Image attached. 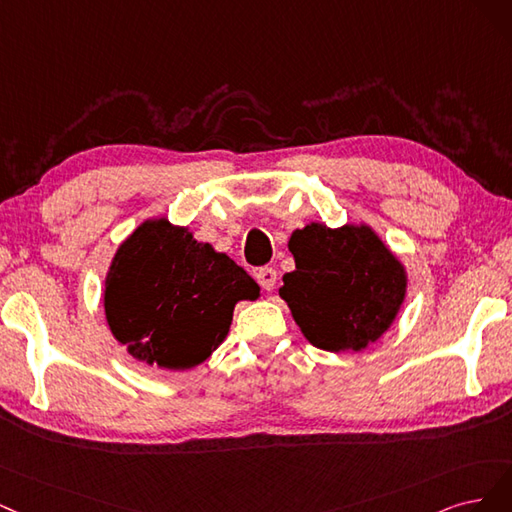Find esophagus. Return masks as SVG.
I'll use <instances>...</instances> for the list:
<instances>
[{
	"label": "esophagus",
	"mask_w": 512,
	"mask_h": 512,
	"mask_svg": "<svg viewBox=\"0 0 512 512\" xmlns=\"http://www.w3.org/2000/svg\"><path fill=\"white\" fill-rule=\"evenodd\" d=\"M276 280H278V272L274 268H266L257 272V283L261 285L263 291H272L276 287Z\"/></svg>",
	"instance_id": "34e87169"
}]
</instances>
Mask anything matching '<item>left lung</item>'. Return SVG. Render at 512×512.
I'll use <instances>...</instances> for the list:
<instances>
[{"instance_id": "1", "label": "left lung", "mask_w": 512, "mask_h": 512, "mask_svg": "<svg viewBox=\"0 0 512 512\" xmlns=\"http://www.w3.org/2000/svg\"><path fill=\"white\" fill-rule=\"evenodd\" d=\"M295 270L278 289L304 336L323 351H361L381 338L402 306L404 270L370 227L293 232Z\"/></svg>"}]
</instances>
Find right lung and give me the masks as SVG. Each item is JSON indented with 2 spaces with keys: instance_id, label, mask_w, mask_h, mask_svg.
I'll return each instance as SVG.
<instances>
[{
  "instance_id": "right-lung-1",
  "label": "right lung",
  "mask_w": 512,
  "mask_h": 512,
  "mask_svg": "<svg viewBox=\"0 0 512 512\" xmlns=\"http://www.w3.org/2000/svg\"><path fill=\"white\" fill-rule=\"evenodd\" d=\"M257 295L255 280L227 255L159 219L114 255L104 308L114 338L136 359L187 370L223 342L236 302Z\"/></svg>"
}]
</instances>
